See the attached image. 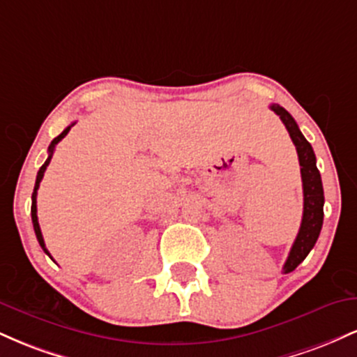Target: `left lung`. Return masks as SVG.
Wrapping results in <instances>:
<instances>
[{
    "label": "left lung",
    "instance_id": "left-lung-1",
    "mask_svg": "<svg viewBox=\"0 0 357 357\" xmlns=\"http://www.w3.org/2000/svg\"><path fill=\"white\" fill-rule=\"evenodd\" d=\"M270 109L282 119L287 130H289L290 139L296 144L298 162H301L302 188H304V215H302L301 230L297 233V238L294 241L284 265V273H289L296 270L298 264L304 261V258L309 255V252L314 248L315 241L319 238L324 221V190L321 173L315 165L314 149L304 137V134L301 132L297 122L280 105L272 104Z\"/></svg>",
    "mask_w": 357,
    "mask_h": 357
}]
</instances>
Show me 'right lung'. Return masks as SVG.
<instances>
[{"label":"right lung","mask_w":357,"mask_h":357,"mask_svg":"<svg viewBox=\"0 0 357 357\" xmlns=\"http://www.w3.org/2000/svg\"><path fill=\"white\" fill-rule=\"evenodd\" d=\"M73 124H75V122H73ZM73 124L72 126H68L67 129L63 130V132L60 134V136H56L55 139H53L52 141V144L48 146V158H47V161H45V165L40 167V171H38V174H36V181H35V190H33V195H31V221H33V228H35V235H36V240H38V243H40V247L43 248V252L47 253L48 257L52 258V255L50 253H48V250H47V247H45V241H43V235H42V230H40V225H38V216H36V191H38V188H40V183H42V179H43V174H45V171H47V166L50 165V159H52V155H53V151H55V147H56V144H59V142L61 141V139H63L65 136H67L68 134V130L72 129L73 127Z\"/></svg>","instance_id":"obj_1"}]
</instances>
